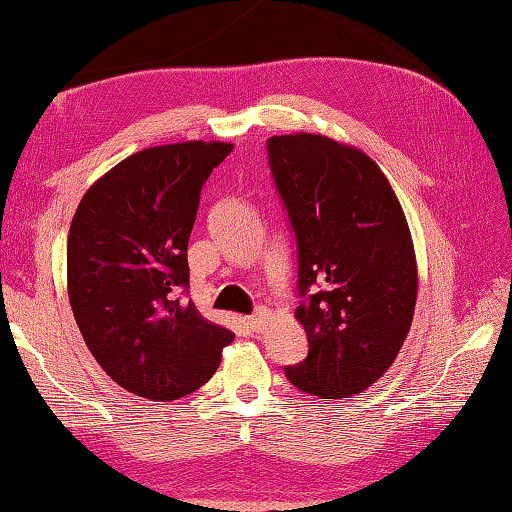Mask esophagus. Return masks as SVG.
<instances>
[{"instance_id":"1","label":"esophagus","mask_w":512,"mask_h":512,"mask_svg":"<svg viewBox=\"0 0 512 512\" xmlns=\"http://www.w3.org/2000/svg\"><path fill=\"white\" fill-rule=\"evenodd\" d=\"M267 321H269V312H267V310H258L254 316L247 318V325L252 327L254 332H263Z\"/></svg>"}]
</instances>
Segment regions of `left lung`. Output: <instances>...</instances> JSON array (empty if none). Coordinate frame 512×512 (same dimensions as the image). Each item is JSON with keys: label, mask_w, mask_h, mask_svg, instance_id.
I'll return each instance as SVG.
<instances>
[{"label": "left lung", "mask_w": 512, "mask_h": 512, "mask_svg": "<svg viewBox=\"0 0 512 512\" xmlns=\"http://www.w3.org/2000/svg\"><path fill=\"white\" fill-rule=\"evenodd\" d=\"M296 236L301 321L310 352L287 381L321 399L359 394L397 359L417 303L410 229L372 158L325 136L267 140Z\"/></svg>", "instance_id": "left-lung-1"}]
</instances>
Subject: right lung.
Instances as JSON below:
<instances>
[{
	"label": "right lung",
	"mask_w": 512,
	"mask_h": 512,
	"mask_svg": "<svg viewBox=\"0 0 512 512\" xmlns=\"http://www.w3.org/2000/svg\"><path fill=\"white\" fill-rule=\"evenodd\" d=\"M231 149L198 140L133 153L86 191L73 216L66 274L75 323L100 368L138 397L196 392L234 341L185 296L200 191Z\"/></svg>",
	"instance_id": "1"
}]
</instances>
